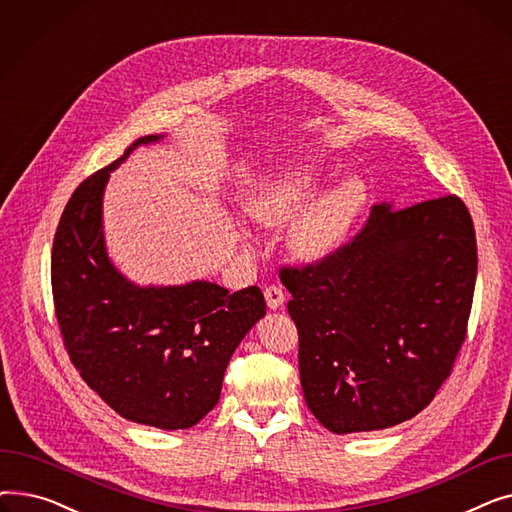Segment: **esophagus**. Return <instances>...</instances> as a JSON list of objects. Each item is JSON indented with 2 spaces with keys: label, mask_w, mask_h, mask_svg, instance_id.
Listing matches in <instances>:
<instances>
[{
  "label": "esophagus",
  "mask_w": 512,
  "mask_h": 512,
  "mask_svg": "<svg viewBox=\"0 0 512 512\" xmlns=\"http://www.w3.org/2000/svg\"><path fill=\"white\" fill-rule=\"evenodd\" d=\"M263 294H265L267 307H270V309H278V307H282L284 301H286V292L282 290V286H276V284L267 286Z\"/></svg>",
  "instance_id": "esophagus-1"
}]
</instances>
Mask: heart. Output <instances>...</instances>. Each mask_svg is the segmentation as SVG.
<instances>
[{"mask_svg": "<svg viewBox=\"0 0 512 512\" xmlns=\"http://www.w3.org/2000/svg\"><path fill=\"white\" fill-rule=\"evenodd\" d=\"M319 186L321 174L315 166L305 164L265 180L249 201L251 215L263 226L282 228L300 215L292 224L288 247L301 261H319L334 253L365 201V184L357 176H346L310 206Z\"/></svg>", "mask_w": 512, "mask_h": 512, "instance_id": "b5f03b06", "label": "heart"}]
</instances>
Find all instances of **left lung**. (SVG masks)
Wrapping results in <instances>:
<instances>
[{
    "label": "left lung",
    "mask_w": 512,
    "mask_h": 512,
    "mask_svg": "<svg viewBox=\"0 0 512 512\" xmlns=\"http://www.w3.org/2000/svg\"><path fill=\"white\" fill-rule=\"evenodd\" d=\"M477 242L456 195L373 205L334 253L282 267L299 332L307 407L334 434L415 417L452 373L467 336Z\"/></svg>",
    "instance_id": "obj_1"
}]
</instances>
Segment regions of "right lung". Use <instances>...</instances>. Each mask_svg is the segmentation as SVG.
I'll return each instance as SVG.
<instances>
[{
    "label": "right lung",
    "mask_w": 512,
    "mask_h": 512,
    "mask_svg": "<svg viewBox=\"0 0 512 512\" xmlns=\"http://www.w3.org/2000/svg\"><path fill=\"white\" fill-rule=\"evenodd\" d=\"M78 184L51 249V290L80 378L128 421L159 429L199 423L220 400L240 340L265 315L257 286L234 294L211 282L139 288L107 259L103 188L130 151Z\"/></svg>",
    "instance_id": "1"
}]
</instances>
